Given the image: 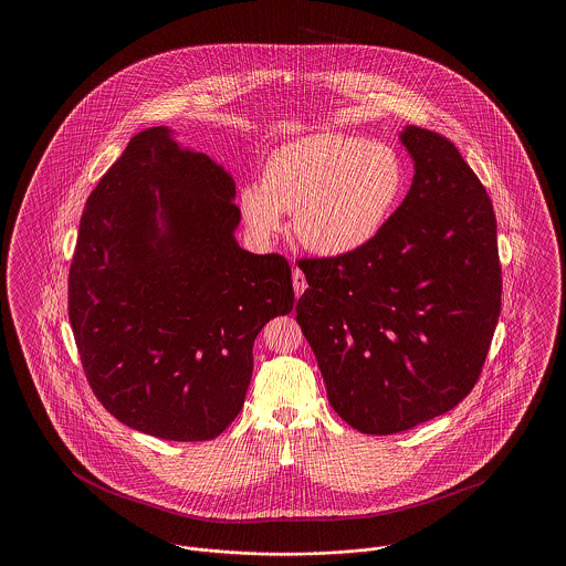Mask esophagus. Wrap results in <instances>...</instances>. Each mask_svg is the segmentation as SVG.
Returning <instances> with one entry per match:
<instances>
[{
	"label": "esophagus",
	"mask_w": 566,
	"mask_h": 566,
	"mask_svg": "<svg viewBox=\"0 0 566 566\" xmlns=\"http://www.w3.org/2000/svg\"><path fill=\"white\" fill-rule=\"evenodd\" d=\"M293 289H295V295H303V291L307 289V282H305V275H303V271L295 270L293 271Z\"/></svg>",
	"instance_id": "esophagus-1"
}]
</instances>
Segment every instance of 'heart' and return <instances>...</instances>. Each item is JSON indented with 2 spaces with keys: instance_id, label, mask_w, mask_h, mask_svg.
Instances as JSON below:
<instances>
[{
  "instance_id": "heart-1",
  "label": "heart",
  "mask_w": 566,
  "mask_h": 566,
  "mask_svg": "<svg viewBox=\"0 0 566 566\" xmlns=\"http://www.w3.org/2000/svg\"><path fill=\"white\" fill-rule=\"evenodd\" d=\"M405 165L381 142L342 134L303 135L277 146L263 185H245L240 210L268 242L293 212L296 240L323 256H348L374 242L403 197Z\"/></svg>"
}]
</instances>
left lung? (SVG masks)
<instances>
[{"mask_svg": "<svg viewBox=\"0 0 566 566\" xmlns=\"http://www.w3.org/2000/svg\"><path fill=\"white\" fill-rule=\"evenodd\" d=\"M411 189L376 240L305 259L296 323L331 407L356 431L392 434L457 407L482 374L501 314L496 218L457 146L407 125Z\"/></svg>", "mask_w": 566, "mask_h": 566, "instance_id": "8db88e82", "label": "left lung"}]
</instances>
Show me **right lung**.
Returning <instances> with one entry per match:
<instances>
[{
    "label": "right lung",
    "mask_w": 566,
    "mask_h": 566,
    "mask_svg": "<svg viewBox=\"0 0 566 566\" xmlns=\"http://www.w3.org/2000/svg\"><path fill=\"white\" fill-rule=\"evenodd\" d=\"M235 182L167 127L132 137L88 195L67 280L82 369L135 431L208 441L242 409L261 328L295 305L291 265L240 248Z\"/></svg>",
    "instance_id": "obj_1"
}]
</instances>
